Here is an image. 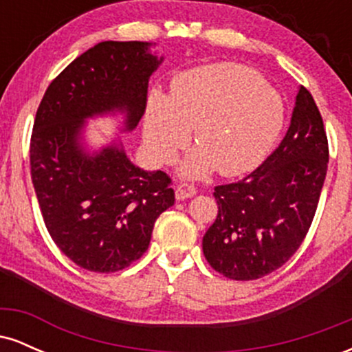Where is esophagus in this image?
I'll use <instances>...</instances> for the list:
<instances>
[{
    "instance_id": "1",
    "label": "esophagus",
    "mask_w": 352,
    "mask_h": 352,
    "mask_svg": "<svg viewBox=\"0 0 352 352\" xmlns=\"http://www.w3.org/2000/svg\"><path fill=\"white\" fill-rule=\"evenodd\" d=\"M197 193V188L193 187V185L190 184H179L175 188V197L177 200H185V199H190V197H193Z\"/></svg>"
}]
</instances>
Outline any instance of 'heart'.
Wrapping results in <instances>:
<instances>
[{
	"mask_svg": "<svg viewBox=\"0 0 352 352\" xmlns=\"http://www.w3.org/2000/svg\"><path fill=\"white\" fill-rule=\"evenodd\" d=\"M283 124L281 96L260 72L233 63L210 64L177 76L168 98L152 92L144 140L157 162L172 164L193 131L199 151L182 172L204 177L217 168L220 175L236 177L263 162Z\"/></svg>",
	"mask_w": 352,
	"mask_h": 352,
	"instance_id": "heart-1",
	"label": "heart"
}]
</instances>
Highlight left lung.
Masks as SVG:
<instances>
[{
  "label": "left lung",
  "instance_id": "1",
  "mask_svg": "<svg viewBox=\"0 0 352 352\" xmlns=\"http://www.w3.org/2000/svg\"><path fill=\"white\" fill-rule=\"evenodd\" d=\"M328 162L321 112L301 86L280 145L241 180L215 187L218 213L204 236L208 265L236 281L285 265L313 223Z\"/></svg>",
  "mask_w": 352,
  "mask_h": 352
}]
</instances>
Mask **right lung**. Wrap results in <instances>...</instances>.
<instances>
[{"label":"right lung","mask_w":352,"mask_h":352,"mask_svg":"<svg viewBox=\"0 0 352 352\" xmlns=\"http://www.w3.org/2000/svg\"><path fill=\"white\" fill-rule=\"evenodd\" d=\"M148 43L104 41L76 58L44 92L30 144L31 179L44 225L80 268L114 273L139 260L153 223L172 207V179L132 165L122 148L96 157L79 148L82 120L127 111L134 129L147 106L148 78L160 60Z\"/></svg>","instance_id":"right-lung-1"}]
</instances>
